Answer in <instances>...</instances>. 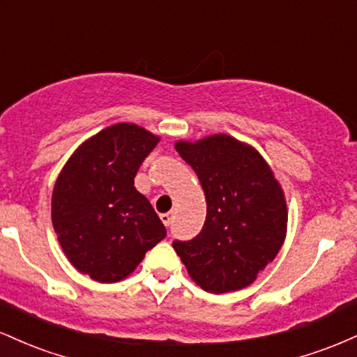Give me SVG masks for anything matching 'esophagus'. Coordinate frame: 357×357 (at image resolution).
<instances>
[{
  "label": "esophagus",
  "mask_w": 357,
  "mask_h": 357,
  "mask_svg": "<svg viewBox=\"0 0 357 357\" xmlns=\"http://www.w3.org/2000/svg\"><path fill=\"white\" fill-rule=\"evenodd\" d=\"M173 220H174L173 213H162V215H161V221L165 223V227H171Z\"/></svg>",
  "instance_id": "34e87169"
}]
</instances>
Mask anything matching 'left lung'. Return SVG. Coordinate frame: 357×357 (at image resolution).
Segmentation results:
<instances>
[{"label": "left lung", "mask_w": 357, "mask_h": 357, "mask_svg": "<svg viewBox=\"0 0 357 357\" xmlns=\"http://www.w3.org/2000/svg\"><path fill=\"white\" fill-rule=\"evenodd\" d=\"M174 147L198 174L206 220L196 238L174 241L173 248L206 292L245 289L285 241L284 190L255 147L228 134L178 141Z\"/></svg>", "instance_id": "left-lung-1"}]
</instances>
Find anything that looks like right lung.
Here are the masks:
<instances>
[{
	"instance_id": "add662e5",
	"label": "right lung",
	"mask_w": 357,
	"mask_h": 357,
	"mask_svg": "<svg viewBox=\"0 0 357 357\" xmlns=\"http://www.w3.org/2000/svg\"><path fill=\"white\" fill-rule=\"evenodd\" d=\"M158 142L144 127L119 122L82 142L56 178L53 230L73 267L93 280H124L166 236L149 199L134 186Z\"/></svg>"
}]
</instances>
